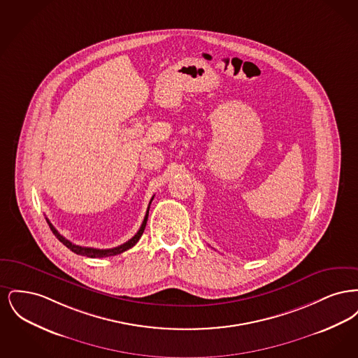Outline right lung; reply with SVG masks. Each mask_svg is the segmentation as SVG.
Instances as JSON below:
<instances>
[{"label":"right lung","instance_id":"1","mask_svg":"<svg viewBox=\"0 0 358 358\" xmlns=\"http://www.w3.org/2000/svg\"><path fill=\"white\" fill-rule=\"evenodd\" d=\"M154 197H152V200H150V203H149V206H148V210H146V215H145V219H143V222H142V225H141V228L138 229V232H136V235L133 236V238H130L129 241H126V243H123V244H120L118 247H115V248H108V250H98V248H91V247H82V245H76V244H73V243H71L69 240L64 238V236H62L57 231H56V228L52 225L51 222L47 219V222H48V225H50V228H51L52 232H53V235L56 236V238H59L67 248H69L72 252H75L76 255H82L87 256V257H107V256H114L118 255V254H122V252H124V251H127V250H130L131 247H134L136 243H138V240L141 238L142 236V234H143V231H145V227H146V222H148V217H149V209H150V204H152V201H153Z\"/></svg>","mask_w":358,"mask_h":358}]
</instances>
